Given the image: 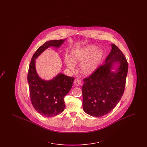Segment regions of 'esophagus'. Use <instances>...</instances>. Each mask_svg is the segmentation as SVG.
Masks as SVG:
<instances>
[{
	"label": "esophagus",
	"mask_w": 147,
	"mask_h": 147,
	"mask_svg": "<svg viewBox=\"0 0 147 147\" xmlns=\"http://www.w3.org/2000/svg\"><path fill=\"white\" fill-rule=\"evenodd\" d=\"M74 84L76 85V86H80L82 85V82L79 79H76L74 81Z\"/></svg>",
	"instance_id": "34e87169"
}]
</instances>
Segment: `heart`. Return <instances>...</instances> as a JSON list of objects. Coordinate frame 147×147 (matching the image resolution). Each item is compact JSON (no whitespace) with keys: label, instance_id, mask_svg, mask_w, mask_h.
Here are the masks:
<instances>
[{"label":"heart","instance_id":"obj_1","mask_svg":"<svg viewBox=\"0 0 147 147\" xmlns=\"http://www.w3.org/2000/svg\"><path fill=\"white\" fill-rule=\"evenodd\" d=\"M102 52L95 46H89L84 48L73 49L71 58L66 56L65 62L67 67L70 70L76 69L75 64H80V70L84 74L94 73L100 64L102 57Z\"/></svg>","mask_w":147,"mask_h":147}]
</instances>
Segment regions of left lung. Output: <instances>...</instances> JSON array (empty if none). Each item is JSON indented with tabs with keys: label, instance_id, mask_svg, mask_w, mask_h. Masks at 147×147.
<instances>
[{
	"label": "left lung",
	"instance_id": "left-lung-1",
	"mask_svg": "<svg viewBox=\"0 0 147 147\" xmlns=\"http://www.w3.org/2000/svg\"><path fill=\"white\" fill-rule=\"evenodd\" d=\"M111 47L105 64L83 79V110L88 115L96 117L106 115L115 108L123 94L126 85L127 59L117 46L111 44ZM116 63H118L119 67L116 71H112L113 65Z\"/></svg>",
	"mask_w": 147,
	"mask_h": 147
}]
</instances>
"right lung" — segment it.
Masks as SVG:
<instances>
[{
    "label": "right lung",
    "instance_id": "add662e5",
    "mask_svg": "<svg viewBox=\"0 0 147 147\" xmlns=\"http://www.w3.org/2000/svg\"><path fill=\"white\" fill-rule=\"evenodd\" d=\"M65 40H51L45 42L35 52L28 68V82L31 101L35 110L42 116L53 117L63 112L64 96L70 91L74 78L59 73L50 80L40 78L35 68V59L49 47L59 48Z\"/></svg>",
    "mask_w": 147,
    "mask_h": 147
}]
</instances>
